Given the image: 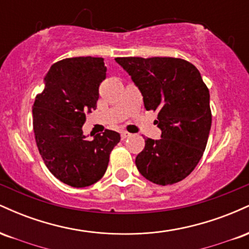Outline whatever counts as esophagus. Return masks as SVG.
Listing matches in <instances>:
<instances>
[{
    "label": "esophagus",
    "mask_w": 249,
    "mask_h": 249,
    "mask_svg": "<svg viewBox=\"0 0 249 249\" xmlns=\"http://www.w3.org/2000/svg\"><path fill=\"white\" fill-rule=\"evenodd\" d=\"M128 137H131V133H128L127 131H123L122 132V139H126Z\"/></svg>",
    "instance_id": "esophagus-1"
}]
</instances>
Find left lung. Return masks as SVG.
<instances>
[{
	"mask_svg": "<svg viewBox=\"0 0 249 249\" xmlns=\"http://www.w3.org/2000/svg\"><path fill=\"white\" fill-rule=\"evenodd\" d=\"M141 90L146 110L158 111L159 141L146 138L136 165L157 185L181 181L196 168L212 125L210 91L192 63L173 57H117Z\"/></svg>",
	"mask_w": 249,
	"mask_h": 249,
	"instance_id": "obj_1",
	"label": "left lung"
}]
</instances>
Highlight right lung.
<instances>
[{"label": "right lung", "mask_w": 249, "mask_h": 249, "mask_svg": "<svg viewBox=\"0 0 249 249\" xmlns=\"http://www.w3.org/2000/svg\"><path fill=\"white\" fill-rule=\"evenodd\" d=\"M107 77L102 57H72L51 65L44 90L36 96L33 125L43 161L57 179L72 187H87L104 176L110 153L121 141L105 130L87 141L82 126L95 110L99 85Z\"/></svg>", "instance_id": "obj_1"}]
</instances>
